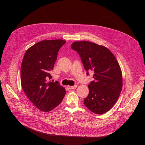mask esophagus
<instances>
[{
  "label": "esophagus",
  "mask_w": 145,
  "mask_h": 145,
  "mask_svg": "<svg viewBox=\"0 0 145 145\" xmlns=\"http://www.w3.org/2000/svg\"><path fill=\"white\" fill-rule=\"evenodd\" d=\"M77 87H78L77 85H75L72 86H69V88L70 89H75Z\"/></svg>",
  "instance_id": "obj_1"
}]
</instances>
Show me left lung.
<instances>
[{"label": "left lung", "mask_w": 145, "mask_h": 145, "mask_svg": "<svg viewBox=\"0 0 145 145\" xmlns=\"http://www.w3.org/2000/svg\"><path fill=\"white\" fill-rule=\"evenodd\" d=\"M71 48L79 55L87 75L91 71L94 73L85 105L97 115L107 112L116 103L122 89V75L116 59L108 48L90 42H74Z\"/></svg>", "instance_id": "1"}]
</instances>
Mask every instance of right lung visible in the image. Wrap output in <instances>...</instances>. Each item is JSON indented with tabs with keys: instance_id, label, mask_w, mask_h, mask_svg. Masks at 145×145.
Here are the masks:
<instances>
[{
	"instance_id": "right-lung-1",
	"label": "right lung",
	"mask_w": 145,
	"mask_h": 145,
	"mask_svg": "<svg viewBox=\"0 0 145 145\" xmlns=\"http://www.w3.org/2000/svg\"><path fill=\"white\" fill-rule=\"evenodd\" d=\"M62 39L44 40L28 49L20 69L22 89L30 101L40 110L48 112L62 101L65 89L58 81L48 82L52 77L60 48L66 43Z\"/></svg>"
}]
</instances>
